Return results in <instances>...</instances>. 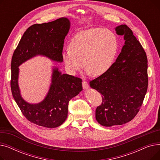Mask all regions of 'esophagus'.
Returning <instances> with one entry per match:
<instances>
[{
	"label": "esophagus",
	"mask_w": 160,
	"mask_h": 160,
	"mask_svg": "<svg viewBox=\"0 0 160 160\" xmlns=\"http://www.w3.org/2000/svg\"><path fill=\"white\" fill-rule=\"evenodd\" d=\"M82 87H83V89H88L89 84L88 83V82H86V81H83V82H82Z\"/></svg>",
	"instance_id": "1"
}]
</instances>
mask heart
Here are the masks:
<instances>
[{
    "instance_id": "b5f03b06",
    "label": "heart",
    "mask_w": 160,
    "mask_h": 160,
    "mask_svg": "<svg viewBox=\"0 0 160 160\" xmlns=\"http://www.w3.org/2000/svg\"><path fill=\"white\" fill-rule=\"evenodd\" d=\"M69 47L62 54L67 71L77 74L85 64L89 73L100 76L113 63L118 53L119 40L110 30L92 28L76 33Z\"/></svg>"
}]
</instances>
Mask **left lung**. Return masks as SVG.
<instances>
[{
    "label": "left lung",
    "mask_w": 160,
    "mask_h": 160,
    "mask_svg": "<svg viewBox=\"0 0 160 160\" xmlns=\"http://www.w3.org/2000/svg\"><path fill=\"white\" fill-rule=\"evenodd\" d=\"M124 36V45L106 72L89 82L102 94V102L95 111L97 122L104 127L122 125L139 111L148 88L147 57L139 41L126 24L115 28Z\"/></svg>",
    "instance_id": "left-lung-1"
}]
</instances>
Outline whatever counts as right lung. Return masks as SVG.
<instances>
[{"label":"right lung","mask_w":160,"mask_h":160,"mask_svg":"<svg viewBox=\"0 0 160 160\" xmlns=\"http://www.w3.org/2000/svg\"><path fill=\"white\" fill-rule=\"evenodd\" d=\"M70 25L66 18L32 25L24 33L12 56L10 84L13 98L24 116L41 127L56 128L65 122L69 100L82 90V80L74 76L62 74L58 68L53 67L51 84L47 96L39 103L30 104L21 95L18 85L19 66L38 55L62 62L64 39Z\"/></svg>","instance_id":"add662e5"}]
</instances>
